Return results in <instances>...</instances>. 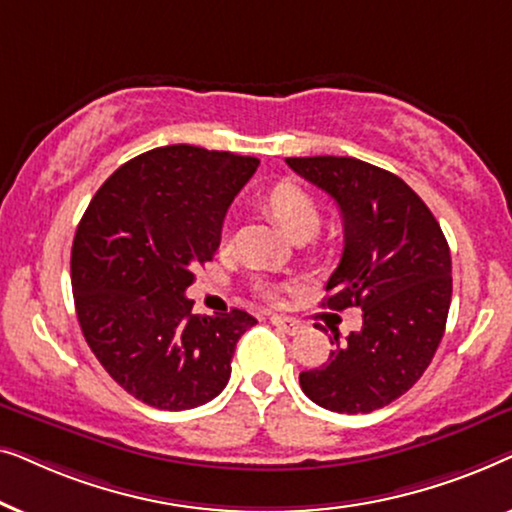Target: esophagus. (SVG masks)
I'll return each mask as SVG.
<instances>
[{"label": "esophagus", "instance_id": "1", "mask_svg": "<svg viewBox=\"0 0 512 512\" xmlns=\"http://www.w3.org/2000/svg\"><path fill=\"white\" fill-rule=\"evenodd\" d=\"M272 326H277L279 331L286 333V335H298L300 331H303V324L296 319H286V317H272L270 319Z\"/></svg>", "mask_w": 512, "mask_h": 512}]
</instances>
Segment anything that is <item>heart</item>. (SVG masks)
<instances>
[{
	"label": "heart",
	"instance_id": "heart-1",
	"mask_svg": "<svg viewBox=\"0 0 512 512\" xmlns=\"http://www.w3.org/2000/svg\"><path fill=\"white\" fill-rule=\"evenodd\" d=\"M268 207L270 212L275 214V219L282 223L284 230L293 237L300 235H314L319 228L321 214L317 202L312 200V195L303 191L298 184L293 181H282V184L272 186L268 193ZM282 284L275 282H258L256 284V293L268 303H279L282 300Z\"/></svg>",
	"mask_w": 512,
	"mask_h": 512
}]
</instances>
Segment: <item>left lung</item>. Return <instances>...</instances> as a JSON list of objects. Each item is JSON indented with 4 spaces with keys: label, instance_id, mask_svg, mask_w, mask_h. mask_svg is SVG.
<instances>
[{
    "label": "left lung",
    "instance_id": "left-lung-1",
    "mask_svg": "<svg viewBox=\"0 0 512 512\" xmlns=\"http://www.w3.org/2000/svg\"><path fill=\"white\" fill-rule=\"evenodd\" d=\"M338 202L345 249L324 307H361V331L321 368L300 373L305 396L333 412L380 410L403 396L436 354L452 300L450 247L436 216L401 177L356 158H286Z\"/></svg>",
    "mask_w": 512,
    "mask_h": 512
}]
</instances>
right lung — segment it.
Instances as JSON below:
<instances>
[{
  "instance_id": "1",
  "label": "right lung",
  "mask_w": 512,
  "mask_h": 512,
  "mask_svg": "<svg viewBox=\"0 0 512 512\" xmlns=\"http://www.w3.org/2000/svg\"><path fill=\"white\" fill-rule=\"evenodd\" d=\"M261 160L174 144L100 186L76 228L72 291L83 338L121 387L151 408L216 398L251 314H193V268L212 261L235 195Z\"/></svg>"
}]
</instances>
